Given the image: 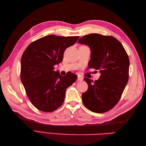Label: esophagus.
Wrapping results in <instances>:
<instances>
[{
    "label": "esophagus",
    "mask_w": 146,
    "mask_h": 146,
    "mask_svg": "<svg viewBox=\"0 0 146 146\" xmlns=\"http://www.w3.org/2000/svg\"><path fill=\"white\" fill-rule=\"evenodd\" d=\"M83 79V77H82L81 76H78V81H82Z\"/></svg>",
    "instance_id": "obj_1"
}]
</instances>
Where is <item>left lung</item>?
I'll use <instances>...</instances> for the list:
<instances>
[{"label": "left lung", "mask_w": 146, "mask_h": 146, "mask_svg": "<svg viewBox=\"0 0 146 146\" xmlns=\"http://www.w3.org/2000/svg\"><path fill=\"white\" fill-rule=\"evenodd\" d=\"M78 42L90 48L88 67L101 73L100 78L95 82L84 78L88 88L82 95L83 103L93 112H106L118 103L127 83L128 55L122 44L113 36L90 34Z\"/></svg>", "instance_id": "obj_1"}]
</instances>
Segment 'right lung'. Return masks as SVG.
<instances>
[{
    "label": "right lung",
    "mask_w": 146,
    "mask_h": 146,
    "mask_svg": "<svg viewBox=\"0 0 146 146\" xmlns=\"http://www.w3.org/2000/svg\"><path fill=\"white\" fill-rule=\"evenodd\" d=\"M78 36L49 35L27 46L22 56L21 79L32 104L38 110L50 112L63 104L68 87L76 82L71 72L62 76L54 66L63 59L66 49L73 46Z\"/></svg>",
    "instance_id": "right-lung-1"
}]
</instances>
